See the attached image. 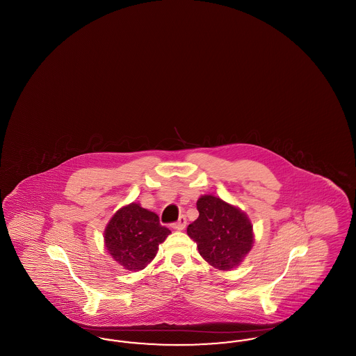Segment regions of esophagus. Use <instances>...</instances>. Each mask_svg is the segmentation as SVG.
I'll list each match as a JSON object with an SVG mask.
<instances>
[{"instance_id": "esophagus-1", "label": "esophagus", "mask_w": 356, "mask_h": 356, "mask_svg": "<svg viewBox=\"0 0 356 356\" xmlns=\"http://www.w3.org/2000/svg\"><path fill=\"white\" fill-rule=\"evenodd\" d=\"M186 216H180V218H179V220L176 221L172 227H173V229H176V231H183V229L186 228Z\"/></svg>"}]
</instances>
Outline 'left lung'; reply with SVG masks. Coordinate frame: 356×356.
Masks as SVG:
<instances>
[{
	"instance_id": "8db88e82",
	"label": "left lung",
	"mask_w": 356,
	"mask_h": 356,
	"mask_svg": "<svg viewBox=\"0 0 356 356\" xmlns=\"http://www.w3.org/2000/svg\"><path fill=\"white\" fill-rule=\"evenodd\" d=\"M199 218L186 234L197 244L204 260L220 271L236 268L254 245L252 222L238 207L213 195L197 200Z\"/></svg>"
}]
</instances>
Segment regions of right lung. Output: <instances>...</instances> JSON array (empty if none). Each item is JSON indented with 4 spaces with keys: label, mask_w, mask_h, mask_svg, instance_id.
<instances>
[{
    "label": "right lung",
    "mask_w": 356,
    "mask_h": 356,
    "mask_svg": "<svg viewBox=\"0 0 356 356\" xmlns=\"http://www.w3.org/2000/svg\"><path fill=\"white\" fill-rule=\"evenodd\" d=\"M170 231L159 216L138 203L121 207L106 224L104 244L108 254L128 271L144 270Z\"/></svg>",
    "instance_id": "right-lung-1"
}]
</instances>
